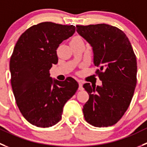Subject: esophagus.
Masks as SVG:
<instances>
[{
  "mask_svg": "<svg viewBox=\"0 0 147 147\" xmlns=\"http://www.w3.org/2000/svg\"><path fill=\"white\" fill-rule=\"evenodd\" d=\"M79 83V88H78V89L80 90H83V82L81 81H79L78 82Z\"/></svg>",
  "mask_w": 147,
  "mask_h": 147,
  "instance_id": "obj_1",
  "label": "esophagus"
}]
</instances>
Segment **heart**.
<instances>
[{
	"label": "heart",
	"instance_id": "b5f03b06",
	"mask_svg": "<svg viewBox=\"0 0 147 147\" xmlns=\"http://www.w3.org/2000/svg\"><path fill=\"white\" fill-rule=\"evenodd\" d=\"M72 41H83V39H82V38H80L79 36H75L72 38Z\"/></svg>",
	"mask_w": 147,
	"mask_h": 147
}]
</instances>
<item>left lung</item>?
Listing matches in <instances>:
<instances>
[{
	"instance_id": "left-lung-1",
	"label": "left lung",
	"mask_w": 147,
	"mask_h": 147,
	"mask_svg": "<svg viewBox=\"0 0 147 147\" xmlns=\"http://www.w3.org/2000/svg\"><path fill=\"white\" fill-rule=\"evenodd\" d=\"M94 53L96 73L102 86L85 83L89 99L83 106L85 120L95 127L117 123L129 107L136 86L137 62L132 46L121 30L107 24L77 25Z\"/></svg>"
}]
</instances>
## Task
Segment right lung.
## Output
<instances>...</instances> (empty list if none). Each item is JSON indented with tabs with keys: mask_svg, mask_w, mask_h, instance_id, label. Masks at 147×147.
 <instances>
[{
	"mask_svg": "<svg viewBox=\"0 0 147 147\" xmlns=\"http://www.w3.org/2000/svg\"><path fill=\"white\" fill-rule=\"evenodd\" d=\"M75 32L74 25L46 22L22 34L10 59L11 83L23 117L37 127H49L61 120L63 107L78 88L71 77L59 81L50 77L57 64V49Z\"/></svg>",
	"mask_w": 147,
	"mask_h": 147,
	"instance_id": "right-lung-1",
	"label": "right lung"
}]
</instances>
